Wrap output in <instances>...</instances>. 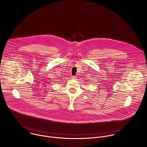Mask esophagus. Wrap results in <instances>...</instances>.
Returning <instances> with one entry per match:
<instances>
[{"label": "esophagus", "instance_id": "obj_1", "mask_svg": "<svg viewBox=\"0 0 147 147\" xmlns=\"http://www.w3.org/2000/svg\"><path fill=\"white\" fill-rule=\"evenodd\" d=\"M72 78H73V79H76V78H77V77H76V76H73Z\"/></svg>", "mask_w": 147, "mask_h": 147}]
</instances>
